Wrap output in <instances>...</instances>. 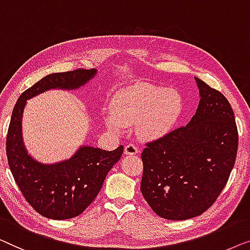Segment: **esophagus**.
Masks as SVG:
<instances>
[{
  "label": "esophagus",
  "instance_id": "esophagus-1",
  "mask_svg": "<svg viewBox=\"0 0 250 250\" xmlns=\"http://www.w3.org/2000/svg\"><path fill=\"white\" fill-rule=\"evenodd\" d=\"M138 152V147L133 145V144H128V145L125 146V153L128 154V155H135Z\"/></svg>",
  "mask_w": 250,
  "mask_h": 250
}]
</instances>
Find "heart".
<instances>
[{
	"label": "heart",
	"mask_w": 250,
	"mask_h": 250,
	"mask_svg": "<svg viewBox=\"0 0 250 250\" xmlns=\"http://www.w3.org/2000/svg\"><path fill=\"white\" fill-rule=\"evenodd\" d=\"M181 110V97L177 91L162 87L142 85L121 91L112 106L107 125L115 132L122 125L138 124L137 130L144 138H155L167 131Z\"/></svg>",
	"instance_id": "obj_1"
}]
</instances>
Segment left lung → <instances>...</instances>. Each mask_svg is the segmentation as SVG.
Here are the masks:
<instances>
[{
  "instance_id": "obj_1",
  "label": "left lung",
  "mask_w": 250,
  "mask_h": 250,
  "mask_svg": "<svg viewBox=\"0 0 250 250\" xmlns=\"http://www.w3.org/2000/svg\"><path fill=\"white\" fill-rule=\"evenodd\" d=\"M200 101L187 125L145 143L140 190L157 215L187 220L222 192L238 150L234 113L226 96L199 78Z\"/></svg>"
}]
</instances>
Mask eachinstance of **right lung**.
<instances>
[{
    "mask_svg": "<svg viewBox=\"0 0 250 250\" xmlns=\"http://www.w3.org/2000/svg\"><path fill=\"white\" fill-rule=\"evenodd\" d=\"M95 69L52 73L24 90L13 107L5 150L10 171L21 194L41 215L52 220L76 217L100 192L105 177L120 160L124 146L104 150L85 146L69 161L43 165L28 155L21 142V117L28 98L51 88L73 89L87 83Z\"/></svg>",
    "mask_w": 250,
    "mask_h": 250,
    "instance_id": "right-lung-1",
    "label": "right lung"
}]
</instances>
